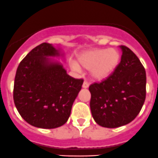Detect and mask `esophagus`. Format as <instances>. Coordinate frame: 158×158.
Listing matches in <instances>:
<instances>
[{
    "label": "esophagus",
    "instance_id": "1",
    "mask_svg": "<svg viewBox=\"0 0 158 158\" xmlns=\"http://www.w3.org/2000/svg\"><path fill=\"white\" fill-rule=\"evenodd\" d=\"M89 86V82H86V81H84L83 84H82V87H83L84 89H86V88H88Z\"/></svg>",
    "mask_w": 158,
    "mask_h": 158
}]
</instances>
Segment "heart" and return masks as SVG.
<instances>
[{
  "label": "heart",
  "instance_id": "b5f03b06",
  "mask_svg": "<svg viewBox=\"0 0 158 158\" xmlns=\"http://www.w3.org/2000/svg\"><path fill=\"white\" fill-rule=\"evenodd\" d=\"M120 53L114 48H96L82 53L78 58V63L72 67L76 72L80 67L90 69L91 76L97 80H102L111 75L120 61Z\"/></svg>",
  "mask_w": 158,
  "mask_h": 158
}]
</instances>
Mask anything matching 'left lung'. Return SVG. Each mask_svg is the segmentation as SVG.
Masks as SVG:
<instances>
[{
	"label": "left lung",
	"instance_id": "1",
	"mask_svg": "<svg viewBox=\"0 0 158 158\" xmlns=\"http://www.w3.org/2000/svg\"><path fill=\"white\" fill-rule=\"evenodd\" d=\"M121 61L109 77L89 87L90 109L99 126L116 128L131 123L146 98V72L137 56L121 45Z\"/></svg>",
	"mask_w": 158,
	"mask_h": 158
}]
</instances>
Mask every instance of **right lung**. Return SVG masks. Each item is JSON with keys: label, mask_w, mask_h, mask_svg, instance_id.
<instances>
[{"label": "right lung", "mask_w": 158, "mask_h": 158, "mask_svg": "<svg viewBox=\"0 0 158 158\" xmlns=\"http://www.w3.org/2000/svg\"><path fill=\"white\" fill-rule=\"evenodd\" d=\"M56 56L63 54L44 42L17 69L14 102L21 117L35 127L53 129L65 124L83 83V79L69 76L60 62L48 58Z\"/></svg>", "instance_id": "obj_1"}]
</instances>
